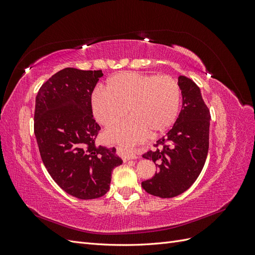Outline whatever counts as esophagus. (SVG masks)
I'll list each match as a JSON object with an SVG mask.
<instances>
[{"label":"esophagus","mask_w":255,"mask_h":255,"mask_svg":"<svg viewBox=\"0 0 255 255\" xmlns=\"http://www.w3.org/2000/svg\"><path fill=\"white\" fill-rule=\"evenodd\" d=\"M121 154H122V158H123V160H125V161H128V160H129V159H136V158H137L136 154L130 153V152L125 151V152H122Z\"/></svg>","instance_id":"34e87169"}]
</instances>
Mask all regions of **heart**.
Masks as SVG:
<instances>
[{
	"instance_id": "obj_1",
	"label": "heart",
	"mask_w": 255,
	"mask_h": 255,
	"mask_svg": "<svg viewBox=\"0 0 255 255\" xmlns=\"http://www.w3.org/2000/svg\"><path fill=\"white\" fill-rule=\"evenodd\" d=\"M181 91L169 75H152L126 71L113 75L106 90L98 88L91 97L96 119L106 128V139L132 148L153 135L165 133L175 122L180 111Z\"/></svg>"
}]
</instances>
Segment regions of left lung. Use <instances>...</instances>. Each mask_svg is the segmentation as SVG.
<instances>
[{"label": "left lung", "mask_w": 255, "mask_h": 255, "mask_svg": "<svg viewBox=\"0 0 255 255\" xmlns=\"http://www.w3.org/2000/svg\"><path fill=\"white\" fill-rule=\"evenodd\" d=\"M182 110L169 132L156 141L160 150L143 154L152 159L158 170L152 179L141 183L148 194L173 198L186 191L201 173L210 144L211 114L201 91L194 81L180 75Z\"/></svg>", "instance_id": "1"}]
</instances>
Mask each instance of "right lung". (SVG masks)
Returning a JSON list of instances; mask_svg holds the SVG:
<instances>
[{"instance_id": "right-lung-1", "label": "right lung", "mask_w": 255, "mask_h": 255, "mask_svg": "<svg viewBox=\"0 0 255 255\" xmlns=\"http://www.w3.org/2000/svg\"><path fill=\"white\" fill-rule=\"evenodd\" d=\"M102 70L65 68L40 87L34 130L48 172L67 194L97 199L110 190L112 171L122 164L115 148L96 145L100 126L94 119L91 94Z\"/></svg>"}]
</instances>
